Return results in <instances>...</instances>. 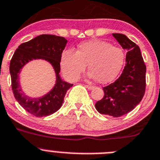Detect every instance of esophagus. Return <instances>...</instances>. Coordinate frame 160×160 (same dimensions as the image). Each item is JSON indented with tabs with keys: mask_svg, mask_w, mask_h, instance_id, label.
I'll return each instance as SVG.
<instances>
[{
	"mask_svg": "<svg viewBox=\"0 0 160 160\" xmlns=\"http://www.w3.org/2000/svg\"><path fill=\"white\" fill-rule=\"evenodd\" d=\"M86 87L88 89H93V88H94L93 86H91V85H86Z\"/></svg>",
	"mask_w": 160,
	"mask_h": 160,
	"instance_id": "1",
	"label": "esophagus"
}]
</instances>
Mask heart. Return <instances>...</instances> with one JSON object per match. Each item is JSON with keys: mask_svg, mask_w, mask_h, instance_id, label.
Here are the masks:
<instances>
[{"mask_svg": "<svg viewBox=\"0 0 160 160\" xmlns=\"http://www.w3.org/2000/svg\"><path fill=\"white\" fill-rule=\"evenodd\" d=\"M125 53L101 40H90L81 43L76 52L65 50L60 57V68L69 81H76L87 64L89 78H97L102 84L110 82L117 77L122 68Z\"/></svg>", "mask_w": 160, "mask_h": 160, "instance_id": "obj_1", "label": "heart"}]
</instances>
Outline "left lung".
Masks as SVG:
<instances>
[{"instance_id": "left-lung-1", "label": "left lung", "mask_w": 160, "mask_h": 160, "mask_svg": "<svg viewBox=\"0 0 160 160\" xmlns=\"http://www.w3.org/2000/svg\"><path fill=\"white\" fill-rule=\"evenodd\" d=\"M122 48L127 49L126 66L113 83L104 87V96L95 108L103 115L120 117L131 112L145 92L146 66L138 45L124 34L112 33Z\"/></svg>"}]
</instances>
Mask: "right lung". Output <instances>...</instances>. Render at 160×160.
I'll return each mask as SVG.
<instances>
[{"label": "right lung", "mask_w": 160, "mask_h": 160, "mask_svg": "<svg viewBox=\"0 0 160 160\" xmlns=\"http://www.w3.org/2000/svg\"><path fill=\"white\" fill-rule=\"evenodd\" d=\"M68 41L63 37L42 34L18 47L11 60L10 71L12 88L16 100L27 112L36 117L52 115L61 108L66 92L73 84L62 80L60 57ZM33 59H44L48 62L56 73V84L45 95L40 98L27 96L21 89L19 74L21 69Z\"/></svg>", "instance_id": "add662e5"}]
</instances>
